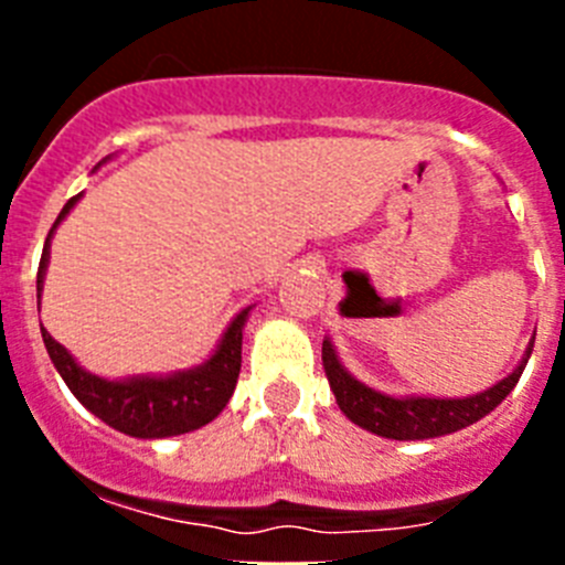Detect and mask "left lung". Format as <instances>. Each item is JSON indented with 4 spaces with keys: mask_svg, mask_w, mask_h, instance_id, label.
Instances as JSON below:
<instances>
[{
    "mask_svg": "<svg viewBox=\"0 0 565 565\" xmlns=\"http://www.w3.org/2000/svg\"><path fill=\"white\" fill-rule=\"evenodd\" d=\"M535 348V337L529 339L523 359L515 364V371L507 373L501 382L472 396L441 398V396H391L371 384L359 382L337 356L331 337L322 342V364H326L328 382L337 396L339 411L359 424L362 430L373 436L393 438V441H424V438L450 436L463 430L469 424L481 422L487 413H492L509 393L515 391L518 379L526 367L529 356Z\"/></svg>",
    "mask_w": 565,
    "mask_h": 565,
    "instance_id": "1",
    "label": "left lung"
}]
</instances>
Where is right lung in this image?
<instances>
[{
	"label": "right lung",
	"mask_w": 565,
	"mask_h": 565,
	"mask_svg": "<svg viewBox=\"0 0 565 565\" xmlns=\"http://www.w3.org/2000/svg\"><path fill=\"white\" fill-rule=\"evenodd\" d=\"M102 163H107L104 158ZM98 163V167H102ZM96 167V169H98ZM93 169V172H96ZM82 201V194L70 198L58 212L56 223L44 239L42 263L36 274V294L42 302L44 274L50 263V239L62 226V221L73 212V206ZM254 306L243 308L237 317L228 322L221 342L212 351L206 362L194 364L189 371L174 373H141V376L124 379H104L89 373L87 367L76 362V356L64 348L62 342L50 337L42 328L44 348L50 353V362L56 364L58 376L70 387V393L87 407L93 416L102 418L104 424L115 427L124 436L132 438H169L183 436V433L201 430L203 424L217 418L234 393V384L239 376V351H243V328Z\"/></svg>",
	"instance_id": "add662e5"
}]
</instances>
